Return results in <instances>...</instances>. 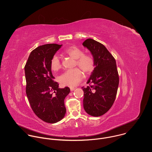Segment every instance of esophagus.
I'll return each mask as SVG.
<instances>
[{
	"instance_id": "34e87169",
	"label": "esophagus",
	"mask_w": 152,
	"mask_h": 152,
	"mask_svg": "<svg viewBox=\"0 0 152 152\" xmlns=\"http://www.w3.org/2000/svg\"><path fill=\"white\" fill-rule=\"evenodd\" d=\"M75 88H73V87H70V90H71V91H74L75 90Z\"/></svg>"
}]
</instances>
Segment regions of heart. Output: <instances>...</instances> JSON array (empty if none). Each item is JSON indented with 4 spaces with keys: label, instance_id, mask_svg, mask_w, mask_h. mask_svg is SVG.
<instances>
[{
    "label": "heart",
    "instance_id": "heart-1",
    "mask_svg": "<svg viewBox=\"0 0 152 152\" xmlns=\"http://www.w3.org/2000/svg\"><path fill=\"white\" fill-rule=\"evenodd\" d=\"M65 53L75 60L77 65L86 74H89L94 69L95 61L94 58L88 54H84V51L77 46H71L66 48ZM51 69L57 71L61 68L59 57L56 54L53 56L50 62ZM83 78L82 71L78 68L68 69L59 77V82L64 86L74 87L81 82Z\"/></svg>",
    "mask_w": 152,
    "mask_h": 152
}]
</instances>
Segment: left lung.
I'll list each match as a JSON object with an SVG mask.
<instances>
[{"label": "left lung", "instance_id": "left-lung-1", "mask_svg": "<svg viewBox=\"0 0 152 152\" xmlns=\"http://www.w3.org/2000/svg\"><path fill=\"white\" fill-rule=\"evenodd\" d=\"M95 61V66L84 91L83 105L88 114L100 116L107 112L115 100L119 86V75L116 61L107 48L93 39H88L83 43Z\"/></svg>", "mask_w": 152, "mask_h": 152}]
</instances>
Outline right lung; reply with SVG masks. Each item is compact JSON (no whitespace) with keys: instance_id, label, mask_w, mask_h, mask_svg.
Returning a JSON list of instances; mask_svg holds the SVG:
<instances>
[{"instance_id":"obj_1","label":"right lung","mask_w":152,"mask_h":152,"mask_svg":"<svg viewBox=\"0 0 152 152\" xmlns=\"http://www.w3.org/2000/svg\"><path fill=\"white\" fill-rule=\"evenodd\" d=\"M63 45L47 44L33 50L24 66L26 94L34 113L47 123L54 124L65 116L64 99L68 87L59 88L54 82L50 62Z\"/></svg>"}]
</instances>
